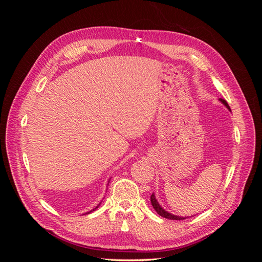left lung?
Returning <instances> with one entry per match:
<instances>
[{
    "instance_id": "obj_1",
    "label": "left lung",
    "mask_w": 262,
    "mask_h": 262,
    "mask_svg": "<svg viewBox=\"0 0 262 262\" xmlns=\"http://www.w3.org/2000/svg\"><path fill=\"white\" fill-rule=\"evenodd\" d=\"M222 102H223V104L231 110V108H229V106H228V104H227V101L226 100H224V99H220ZM150 203H152V205H153V208L155 209V211L160 214L161 216H163V217H165V219H168V220H178V221H180V220H185V217H179V216H177V215H172V214H170V213H168V212H166L160 204H158V202H157V200L155 199V195H154V193H152V195H150Z\"/></svg>"
}]
</instances>
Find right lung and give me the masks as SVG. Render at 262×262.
Wrapping results in <instances>:
<instances>
[{
	"label": "right lung",
	"mask_w": 262,
	"mask_h": 262,
	"mask_svg": "<svg viewBox=\"0 0 262 262\" xmlns=\"http://www.w3.org/2000/svg\"><path fill=\"white\" fill-rule=\"evenodd\" d=\"M98 207H99V204H98V205H97V207H96V208H95V209H93V210H92V211H90V212H87V213H86V214H89V213H91V212H93V211H95V210H96V209H97V208H98Z\"/></svg>",
	"instance_id": "right-lung-1"
}]
</instances>
